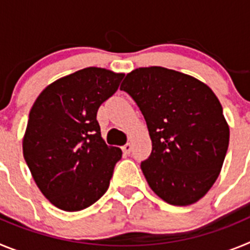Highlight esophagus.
Segmentation results:
<instances>
[{"label":"esophagus","mask_w":250,"mask_h":250,"mask_svg":"<svg viewBox=\"0 0 250 250\" xmlns=\"http://www.w3.org/2000/svg\"><path fill=\"white\" fill-rule=\"evenodd\" d=\"M131 150H132V146H131V144H130V143H127V144H125L123 146L124 154H130V152H131Z\"/></svg>","instance_id":"obj_1"}]
</instances>
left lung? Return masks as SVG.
Instances as JSON below:
<instances>
[{
    "mask_svg": "<svg viewBox=\"0 0 250 250\" xmlns=\"http://www.w3.org/2000/svg\"><path fill=\"white\" fill-rule=\"evenodd\" d=\"M120 90L144 115L152 150L141 170L152 191L171 205H190L213 187L229 145V126L210 87L165 67H140Z\"/></svg>",
    "mask_w": 250,
    "mask_h": 250,
    "instance_id": "1",
    "label": "left lung"
}]
</instances>
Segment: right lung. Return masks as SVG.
Returning <instances> with one entry per match:
<instances>
[{
  "label": "right lung",
  "mask_w": 250,
  "mask_h": 250,
  "mask_svg": "<svg viewBox=\"0 0 250 250\" xmlns=\"http://www.w3.org/2000/svg\"><path fill=\"white\" fill-rule=\"evenodd\" d=\"M123 77L83 68L48 85L31 109L23 158L41 193L59 209L83 210L109 188L123 151L105 144L96 114Z\"/></svg>",
  "instance_id": "right-lung-1"
}]
</instances>
